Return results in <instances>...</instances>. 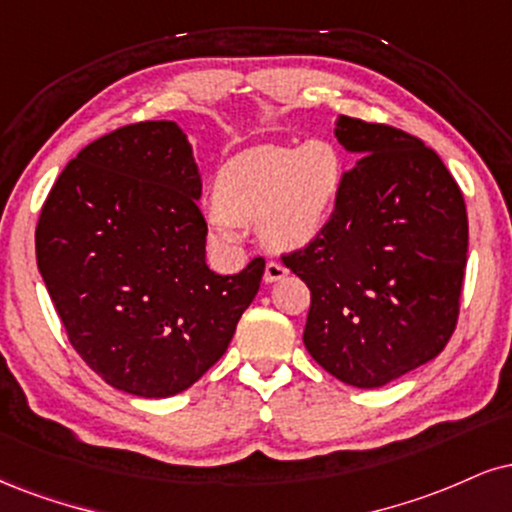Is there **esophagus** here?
I'll return each instance as SVG.
<instances>
[{"instance_id": "obj_1", "label": "esophagus", "mask_w": 512, "mask_h": 512, "mask_svg": "<svg viewBox=\"0 0 512 512\" xmlns=\"http://www.w3.org/2000/svg\"><path fill=\"white\" fill-rule=\"evenodd\" d=\"M286 274H288V269L279 262H267V267H264V281H267V283L281 281Z\"/></svg>"}]
</instances>
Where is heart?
Returning <instances> with one entry per match:
<instances>
[{
	"label": "heart",
	"mask_w": 512,
	"mask_h": 512,
	"mask_svg": "<svg viewBox=\"0 0 512 512\" xmlns=\"http://www.w3.org/2000/svg\"><path fill=\"white\" fill-rule=\"evenodd\" d=\"M341 152L326 140L300 145H260L233 157L214 183L207 212L212 238L236 248L238 224L260 226L274 250H300L322 236L343 186Z\"/></svg>",
	"instance_id": "heart-1"
}]
</instances>
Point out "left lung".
<instances>
[{
	"label": "left lung",
	"mask_w": 512,
	"mask_h": 512,
	"mask_svg": "<svg viewBox=\"0 0 512 512\" xmlns=\"http://www.w3.org/2000/svg\"><path fill=\"white\" fill-rule=\"evenodd\" d=\"M334 135L362 159L343 174L322 236L283 264L312 295L307 353L343 384L379 389L434 360L453 334L465 200L415 135L350 116H338Z\"/></svg>",
	"instance_id": "left-lung-1"
}]
</instances>
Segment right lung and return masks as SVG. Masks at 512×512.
<instances>
[{
  "label": "right lung",
  "instance_id": "add662e5",
  "mask_svg": "<svg viewBox=\"0 0 512 512\" xmlns=\"http://www.w3.org/2000/svg\"><path fill=\"white\" fill-rule=\"evenodd\" d=\"M200 169L174 121L116 128L66 164L35 252L71 346L114 389L169 398L229 348L264 274L207 267Z\"/></svg>",
  "mask_w": 512,
  "mask_h": 512
}]
</instances>
